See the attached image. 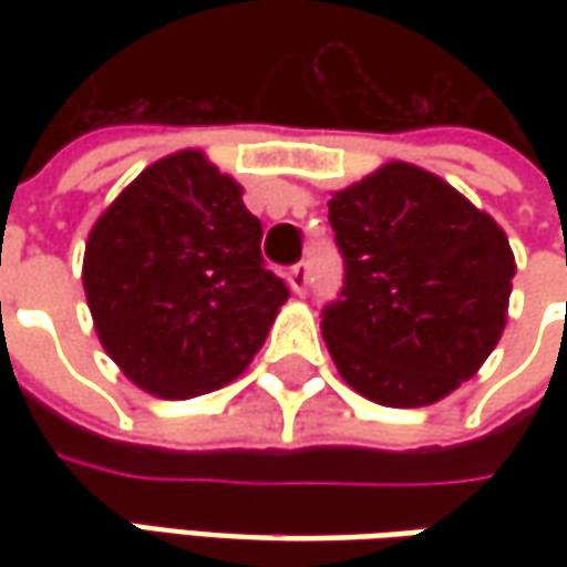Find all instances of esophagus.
<instances>
[{
  "instance_id": "34e87169",
  "label": "esophagus",
  "mask_w": 567,
  "mask_h": 567,
  "mask_svg": "<svg viewBox=\"0 0 567 567\" xmlns=\"http://www.w3.org/2000/svg\"><path fill=\"white\" fill-rule=\"evenodd\" d=\"M287 284H290V290L293 293H306L309 290V265L306 261H299L293 268H287Z\"/></svg>"
}]
</instances>
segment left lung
Returning <instances> with one entry per match:
<instances>
[{"mask_svg": "<svg viewBox=\"0 0 567 567\" xmlns=\"http://www.w3.org/2000/svg\"><path fill=\"white\" fill-rule=\"evenodd\" d=\"M343 287L321 334L343 381L425 406L467 381L508 321L514 255L489 214L420 166L388 164L328 202Z\"/></svg>", "mask_w": 567, "mask_h": 567, "instance_id": "obj_1", "label": "left lung"}]
</instances>
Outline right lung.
Here are the masks:
<instances>
[{
    "label": "right lung",
    "mask_w": 567,
    "mask_h": 567,
    "mask_svg": "<svg viewBox=\"0 0 567 567\" xmlns=\"http://www.w3.org/2000/svg\"><path fill=\"white\" fill-rule=\"evenodd\" d=\"M100 343L157 398L233 381L261 350L287 284L265 268L261 220L202 151L147 166L100 217L84 249Z\"/></svg>",
    "instance_id": "right-lung-1"
}]
</instances>
